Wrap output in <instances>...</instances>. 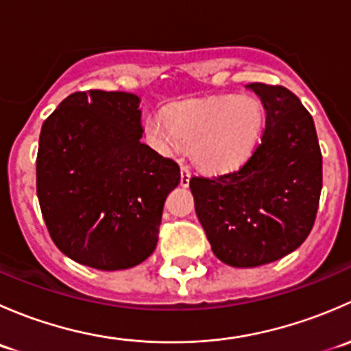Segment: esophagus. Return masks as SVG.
<instances>
[{
    "label": "esophagus",
    "mask_w": 351,
    "mask_h": 351,
    "mask_svg": "<svg viewBox=\"0 0 351 351\" xmlns=\"http://www.w3.org/2000/svg\"><path fill=\"white\" fill-rule=\"evenodd\" d=\"M190 176H192V171H190L189 166L182 165V178H180V185H182V186H189Z\"/></svg>",
    "instance_id": "esophagus-1"
}]
</instances>
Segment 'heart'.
<instances>
[{"mask_svg": "<svg viewBox=\"0 0 351 351\" xmlns=\"http://www.w3.org/2000/svg\"><path fill=\"white\" fill-rule=\"evenodd\" d=\"M146 132L159 146H190L193 159L207 169H232L256 147L263 108L253 97H212L169 105L162 117H147Z\"/></svg>", "mask_w": 351, "mask_h": 351, "instance_id": "1", "label": "heart"}]
</instances>
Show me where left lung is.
I'll list each match as a JSON object with an SVG mask.
<instances>
[{"label": "left lung", "mask_w": 351, "mask_h": 351, "mask_svg": "<svg viewBox=\"0 0 351 351\" xmlns=\"http://www.w3.org/2000/svg\"><path fill=\"white\" fill-rule=\"evenodd\" d=\"M267 120L261 143L239 169L190 180L212 251L251 268L292 253L309 236L323 189V158L311 113L284 86L246 84Z\"/></svg>", "instance_id": "1"}]
</instances>
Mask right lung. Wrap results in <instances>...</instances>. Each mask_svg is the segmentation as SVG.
I'll return each mask as SVG.
<instances>
[{
  "instance_id": "right-lung-1",
  "label": "right lung",
  "mask_w": 351,
  "mask_h": 351,
  "mask_svg": "<svg viewBox=\"0 0 351 351\" xmlns=\"http://www.w3.org/2000/svg\"><path fill=\"white\" fill-rule=\"evenodd\" d=\"M141 98L76 91L49 115L37 153V197L56 246L76 263L125 270L158 244L180 166L141 143Z\"/></svg>"
}]
</instances>
